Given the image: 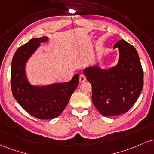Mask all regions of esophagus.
Segmentation results:
<instances>
[{
    "mask_svg": "<svg viewBox=\"0 0 154 154\" xmlns=\"http://www.w3.org/2000/svg\"><path fill=\"white\" fill-rule=\"evenodd\" d=\"M86 81V77H85V75H81L79 76V82H84Z\"/></svg>",
    "mask_w": 154,
    "mask_h": 154,
    "instance_id": "esophagus-1",
    "label": "esophagus"
}]
</instances>
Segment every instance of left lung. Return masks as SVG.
<instances>
[{
  "mask_svg": "<svg viewBox=\"0 0 154 154\" xmlns=\"http://www.w3.org/2000/svg\"><path fill=\"white\" fill-rule=\"evenodd\" d=\"M116 48L119 51L116 65L103 69L96 64L83 70L92 85V103L105 116L125 113L136 103L143 86V72L136 49L123 39L116 42Z\"/></svg>",
  "mask_w": 154,
  "mask_h": 154,
  "instance_id": "1",
  "label": "left lung"
}]
</instances>
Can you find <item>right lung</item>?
<instances>
[{"mask_svg": "<svg viewBox=\"0 0 154 154\" xmlns=\"http://www.w3.org/2000/svg\"><path fill=\"white\" fill-rule=\"evenodd\" d=\"M48 40L47 36L34 38L18 48L13 57L11 73L15 100L31 116L44 120L57 118L62 113L79 83L78 74L65 83L38 86L29 82L26 70V63L41 43Z\"/></svg>", "mask_w": 154, "mask_h": 154, "instance_id": "right-lung-1", "label": "right lung"}]
</instances>
